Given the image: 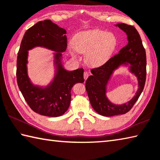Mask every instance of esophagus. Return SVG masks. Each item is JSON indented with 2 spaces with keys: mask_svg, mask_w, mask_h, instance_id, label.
I'll list each match as a JSON object with an SVG mask.
<instances>
[{
  "mask_svg": "<svg viewBox=\"0 0 160 160\" xmlns=\"http://www.w3.org/2000/svg\"><path fill=\"white\" fill-rule=\"evenodd\" d=\"M88 76H89L88 72H84V73H83V78H84V79L86 80L87 79H88Z\"/></svg>",
  "mask_w": 160,
  "mask_h": 160,
  "instance_id": "1",
  "label": "esophagus"
}]
</instances>
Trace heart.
Instances as JSON below:
<instances>
[{
  "mask_svg": "<svg viewBox=\"0 0 160 160\" xmlns=\"http://www.w3.org/2000/svg\"><path fill=\"white\" fill-rule=\"evenodd\" d=\"M117 39L112 32L90 30L77 33L70 45V52L77 58V52L85 53V61L92 67H98L106 62L115 51Z\"/></svg>",
  "mask_w": 160,
  "mask_h": 160,
  "instance_id": "obj_1",
  "label": "heart"
}]
</instances>
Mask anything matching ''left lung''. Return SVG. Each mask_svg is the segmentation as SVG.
Listing matches in <instances>:
<instances>
[{"label": "left lung", "instance_id": "1", "mask_svg": "<svg viewBox=\"0 0 160 160\" xmlns=\"http://www.w3.org/2000/svg\"><path fill=\"white\" fill-rule=\"evenodd\" d=\"M115 26L126 33L128 44L101 67L92 69V75L86 83V90L93 109L99 115L107 117L125 114L131 109L143 91L146 77V51L137 29L122 23ZM121 67H128L130 73L136 77L138 89L130 101L117 105L108 98L107 87L114 72Z\"/></svg>", "mask_w": 160, "mask_h": 160}]
</instances>
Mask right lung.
<instances>
[{"mask_svg": "<svg viewBox=\"0 0 160 160\" xmlns=\"http://www.w3.org/2000/svg\"><path fill=\"white\" fill-rule=\"evenodd\" d=\"M66 32L51 20H44L27 30L20 45L17 61L18 86L31 109L40 115L58 117L64 114L70 107L72 88L75 83L84 82L83 68L68 71L63 67ZM38 46L54 52V77L45 86L33 84L28 74V51Z\"/></svg>", "mask_w": 160, "mask_h": 160, "instance_id": "right-lung-1", "label": "right lung"}]
</instances>
